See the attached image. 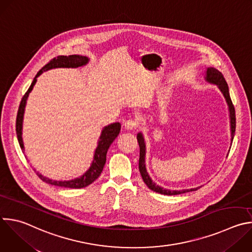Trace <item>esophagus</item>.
Returning <instances> with one entry per match:
<instances>
[{
	"label": "esophagus",
	"instance_id": "obj_1",
	"mask_svg": "<svg viewBox=\"0 0 252 252\" xmlns=\"http://www.w3.org/2000/svg\"><path fill=\"white\" fill-rule=\"evenodd\" d=\"M124 126L127 130H134L137 127V122L134 120H127L124 123Z\"/></svg>",
	"mask_w": 252,
	"mask_h": 252
}]
</instances>
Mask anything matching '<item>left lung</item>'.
I'll use <instances>...</instances> for the list:
<instances>
[{
  "instance_id": "1",
  "label": "left lung",
  "mask_w": 252,
  "mask_h": 252,
  "mask_svg": "<svg viewBox=\"0 0 252 252\" xmlns=\"http://www.w3.org/2000/svg\"><path fill=\"white\" fill-rule=\"evenodd\" d=\"M205 80L211 84H214V85H217L220 91L222 93L226 104L228 106V113H229V123H230V135H231V141L234 136V131H235V111L234 107L232 105L230 96H229V91H228V86L225 79L223 78L222 74L216 68L214 67H208L206 71V76ZM137 141L139 144V162H138V169L140 172V175L142 177L143 182L146 184V186L152 190L153 192L163 194V195H179L187 192H192L198 190L200 187L197 188H192V189H186V190H169V189H165L159 185H156L150 178V176L147 173L146 170V166H145V154H146V146H145V140L144 136L141 132H138L137 135Z\"/></svg>"
}]
</instances>
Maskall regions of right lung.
<instances>
[{
  "instance_id": "obj_1",
  "label": "right lung",
  "mask_w": 252,
  "mask_h": 252,
  "mask_svg": "<svg viewBox=\"0 0 252 252\" xmlns=\"http://www.w3.org/2000/svg\"><path fill=\"white\" fill-rule=\"evenodd\" d=\"M89 62V58L87 56H82V55H68V56H58L57 58L52 59L50 62H48L44 67H42L41 70L38 71L36 76L34 77L31 87L25 94V96L22 99V102L20 104V108L18 111V116H17V123H16V130H17V136L18 140L20 143V146L25 153V146H24V141H23V122H24V115H25V109L27 105V101L29 98L30 93L33 89V86L36 83V78L41 75L44 71L53 69V68H77L86 65ZM121 130V124L120 123H114L111 124L107 126H105L101 132L98 145L95 149L94 153V158L91 163V166L89 167V169L84 173L82 176L68 180V181H56V180H51L49 178H46L39 174L37 172L38 177L45 183H48L50 185L58 186V187H64V188H72V189H79V188H84L87 187L90 184H92L98 177L101 175L103 168L106 163V158H107V152L113 141L118 137L119 133Z\"/></svg>"
}]
</instances>
